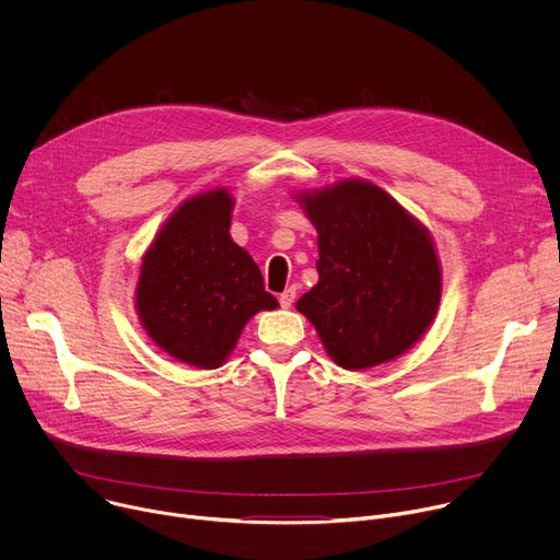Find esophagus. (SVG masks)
Listing matches in <instances>:
<instances>
[{
	"label": "esophagus",
	"instance_id": "1",
	"mask_svg": "<svg viewBox=\"0 0 560 560\" xmlns=\"http://www.w3.org/2000/svg\"><path fill=\"white\" fill-rule=\"evenodd\" d=\"M294 296H296V290L294 288H288V290H283L281 294H279V303H281V307H290L292 303H294Z\"/></svg>",
	"mask_w": 560,
	"mask_h": 560
}]
</instances>
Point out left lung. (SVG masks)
Wrapping results in <instances>:
<instances>
[{
	"instance_id": "obj_1",
	"label": "left lung",
	"mask_w": 560,
	"mask_h": 560,
	"mask_svg": "<svg viewBox=\"0 0 560 560\" xmlns=\"http://www.w3.org/2000/svg\"><path fill=\"white\" fill-rule=\"evenodd\" d=\"M294 199L318 232V283L296 310L328 357L346 370H368L406 354L441 303L430 230L365 179H341Z\"/></svg>"
}]
</instances>
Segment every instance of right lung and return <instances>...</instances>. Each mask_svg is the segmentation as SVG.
<instances>
[{"instance_id": "obj_1", "label": "right lung", "mask_w": 560, "mask_h": 560, "mask_svg": "<svg viewBox=\"0 0 560 560\" xmlns=\"http://www.w3.org/2000/svg\"><path fill=\"white\" fill-rule=\"evenodd\" d=\"M232 208L225 188L186 199L143 253L135 290L156 348L201 370L230 357L257 312L279 307L248 250L232 242Z\"/></svg>"}]
</instances>
